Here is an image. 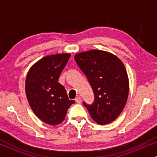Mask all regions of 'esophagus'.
<instances>
[{
	"instance_id": "obj_1",
	"label": "esophagus",
	"mask_w": 157,
	"mask_h": 157,
	"mask_svg": "<svg viewBox=\"0 0 157 157\" xmlns=\"http://www.w3.org/2000/svg\"><path fill=\"white\" fill-rule=\"evenodd\" d=\"M75 101H76V102L77 103V104H80V103L81 102V98L80 96H77V97L75 98Z\"/></svg>"
}]
</instances>
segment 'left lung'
<instances>
[{"mask_svg":"<svg viewBox=\"0 0 157 157\" xmlns=\"http://www.w3.org/2000/svg\"><path fill=\"white\" fill-rule=\"evenodd\" d=\"M94 94L93 104H83L96 123H111L120 115L128 95L127 73L121 60L112 53L91 50L75 55Z\"/></svg>","mask_w":157,"mask_h":157,"instance_id":"1","label":"left lung"}]
</instances>
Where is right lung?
Instances as JSON below:
<instances>
[{
	"label": "right lung",
	"instance_id": "obj_1",
	"mask_svg": "<svg viewBox=\"0 0 157 157\" xmlns=\"http://www.w3.org/2000/svg\"><path fill=\"white\" fill-rule=\"evenodd\" d=\"M70 58L69 53L48 56L30 68L25 80V93L34 113L50 125L61 124L74 100L58 82Z\"/></svg>",
	"mask_w": 157,
	"mask_h": 157
}]
</instances>
